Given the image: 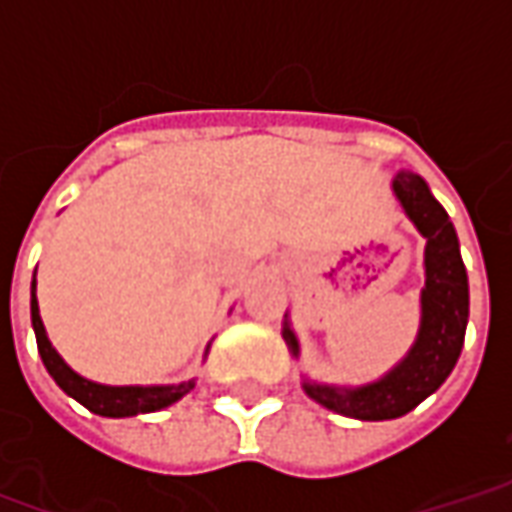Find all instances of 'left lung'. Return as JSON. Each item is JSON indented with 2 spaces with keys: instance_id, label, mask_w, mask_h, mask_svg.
I'll return each mask as SVG.
<instances>
[{
  "instance_id": "1",
  "label": "left lung",
  "mask_w": 512,
  "mask_h": 512,
  "mask_svg": "<svg viewBox=\"0 0 512 512\" xmlns=\"http://www.w3.org/2000/svg\"><path fill=\"white\" fill-rule=\"evenodd\" d=\"M392 191L414 222L425 244V288H422V318L417 340L403 362H397L384 378L365 386H329L304 381V392L329 411L343 417L381 419L403 417L439 389L463 348V334L469 321V279L461 260L458 235L450 216L430 194L428 183L414 172H397ZM282 337L299 356V340L285 321Z\"/></svg>"
}]
</instances>
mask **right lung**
<instances>
[{
    "label": "right lung",
    "mask_w": 512,
    "mask_h": 512,
    "mask_svg": "<svg viewBox=\"0 0 512 512\" xmlns=\"http://www.w3.org/2000/svg\"><path fill=\"white\" fill-rule=\"evenodd\" d=\"M35 277H32V329H35V340H38V351L43 365L49 370V376L57 381L65 395H71L73 400H79L84 408H90L93 414L101 417H136V414H150L158 408L172 406L175 400L194 389V378L183 381V384L172 386H106L95 384L90 378H82L79 373H73L71 367L65 365L54 345L46 337L43 321H40L38 296H35Z\"/></svg>",
    "instance_id": "1"
}]
</instances>
